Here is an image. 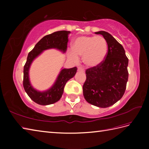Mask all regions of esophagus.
I'll use <instances>...</instances> for the list:
<instances>
[{
    "instance_id": "34e87169",
    "label": "esophagus",
    "mask_w": 149,
    "mask_h": 149,
    "mask_svg": "<svg viewBox=\"0 0 149 149\" xmlns=\"http://www.w3.org/2000/svg\"><path fill=\"white\" fill-rule=\"evenodd\" d=\"M77 70H78V71H81V72H84V68H82V67H81V66H79L78 68H77Z\"/></svg>"
}]
</instances>
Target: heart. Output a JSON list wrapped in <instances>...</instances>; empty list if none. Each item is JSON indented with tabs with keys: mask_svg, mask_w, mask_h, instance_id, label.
<instances>
[{
	"mask_svg": "<svg viewBox=\"0 0 149 149\" xmlns=\"http://www.w3.org/2000/svg\"><path fill=\"white\" fill-rule=\"evenodd\" d=\"M107 52V43L102 36H83L77 38L73 43V50L70 54L74 61L83 56L85 65L90 67L99 66L105 59Z\"/></svg>",
	"mask_w": 149,
	"mask_h": 149,
	"instance_id": "b5f03b06",
	"label": "heart"
}]
</instances>
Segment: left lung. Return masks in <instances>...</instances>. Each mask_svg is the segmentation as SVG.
<instances>
[{
    "label": "left lung",
    "instance_id": "obj_1",
    "mask_svg": "<svg viewBox=\"0 0 149 149\" xmlns=\"http://www.w3.org/2000/svg\"><path fill=\"white\" fill-rule=\"evenodd\" d=\"M107 41V55L99 66L86 70L83 95L88 103L99 107H109L121 99L128 81L129 59L121 44L106 31L96 32Z\"/></svg>",
    "mask_w": 149,
    "mask_h": 149
}]
</instances>
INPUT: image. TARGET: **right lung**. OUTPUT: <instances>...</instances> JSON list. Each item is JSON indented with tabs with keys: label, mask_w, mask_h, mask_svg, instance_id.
I'll return each instance as SVG.
<instances>
[{
	"label": "right lung",
	"mask_w": 149,
	"mask_h": 149,
	"mask_svg": "<svg viewBox=\"0 0 149 149\" xmlns=\"http://www.w3.org/2000/svg\"><path fill=\"white\" fill-rule=\"evenodd\" d=\"M70 31H56L44 36L28 54L27 61L24 66L23 86L26 92L34 102L40 105H49L55 103L61 99L64 91V87L69 79L74 76L77 68H63L60 72L53 86L45 91H39L33 88L29 77L30 66L33 60L38 56L43 50L49 49H56L65 53L67 49Z\"/></svg>",
	"instance_id": "obj_1"
}]
</instances>
